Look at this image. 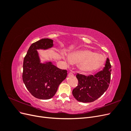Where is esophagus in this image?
Masks as SVG:
<instances>
[{
	"mask_svg": "<svg viewBox=\"0 0 131 131\" xmlns=\"http://www.w3.org/2000/svg\"><path fill=\"white\" fill-rule=\"evenodd\" d=\"M74 75V73L73 72H70L69 73V74H68V76L69 77V76H72V75Z\"/></svg>",
	"mask_w": 131,
	"mask_h": 131,
	"instance_id": "1",
	"label": "esophagus"
}]
</instances>
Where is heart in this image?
Listing matches in <instances>:
<instances>
[{
  "label": "heart",
  "instance_id": "heart-1",
  "mask_svg": "<svg viewBox=\"0 0 131 131\" xmlns=\"http://www.w3.org/2000/svg\"><path fill=\"white\" fill-rule=\"evenodd\" d=\"M62 58L72 64H77L79 72L83 73H92L103 66L105 62L104 55L97 53L90 50H81L70 53L68 57L61 53Z\"/></svg>",
  "mask_w": 131,
  "mask_h": 131
}]
</instances>
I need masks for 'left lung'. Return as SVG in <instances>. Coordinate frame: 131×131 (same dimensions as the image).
<instances>
[{"instance_id": "left-lung-1", "label": "left lung", "mask_w": 131, "mask_h": 131, "mask_svg": "<svg viewBox=\"0 0 131 131\" xmlns=\"http://www.w3.org/2000/svg\"><path fill=\"white\" fill-rule=\"evenodd\" d=\"M111 68L109 59L107 58L103 69L95 75L85 76L78 74V85L72 92L74 98L83 103L92 102L100 98L109 87Z\"/></svg>"}]
</instances>
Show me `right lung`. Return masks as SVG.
<instances>
[{
	"instance_id": "add662e5",
	"label": "right lung",
	"mask_w": 131,
	"mask_h": 131,
	"mask_svg": "<svg viewBox=\"0 0 131 131\" xmlns=\"http://www.w3.org/2000/svg\"><path fill=\"white\" fill-rule=\"evenodd\" d=\"M53 46L52 40L42 39L30 45L23 61V81L29 92L40 100L52 98L67 76L66 70L58 68L52 62H41L38 50H48Z\"/></svg>"
}]
</instances>
